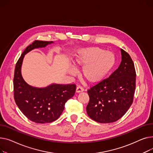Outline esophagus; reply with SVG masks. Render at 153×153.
I'll return each mask as SVG.
<instances>
[{
    "mask_svg": "<svg viewBox=\"0 0 153 153\" xmlns=\"http://www.w3.org/2000/svg\"><path fill=\"white\" fill-rule=\"evenodd\" d=\"M83 91H84V89H83L82 87L78 86V87L76 88V93H79L83 92Z\"/></svg>",
    "mask_w": 153,
    "mask_h": 153,
    "instance_id": "obj_1",
    "label": "esophagus"
}]
</instances>
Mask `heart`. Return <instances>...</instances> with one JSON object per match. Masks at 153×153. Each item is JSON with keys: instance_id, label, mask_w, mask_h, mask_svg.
<instances>
[{"instance_id": "1", "label": "heart", "mask_w": 153, "mask_h": 153, "mask_svg": "<svg viewBox=\"0 0 153 153\" xmlns=\"http://www.w3.org/2000/svg\"><path fill=\"white\" fill-rule=\"evenodd\" d=\"M116 62L114 53L100 47H88L79 49L73 64L75 67L82 68V75L90 83H100L107 76L114 68ZM68 73L75 75L77 71L70 66Z\"/></svg>"}]
</instances>
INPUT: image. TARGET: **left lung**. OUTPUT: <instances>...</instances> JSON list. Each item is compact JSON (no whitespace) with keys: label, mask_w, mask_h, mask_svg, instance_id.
I'll return each instance as SVG.
<instances>
[{"label":"left lung","mask_w":153,"mask_h":153,"mask_svg":"<svg viewBox=\"0 0 153 153\" xmlns=\"http://www.w3.org/2000/svg\"><path fill=\"white\" fill-rule=\"evenodd\" d=\"M122 60L110 76L88 91L89 101L86 107L88 116L102 123L120 119L130 108L136 86L133 62L127 52L120 49Z\"/></svg>","instance_id":"8db88e82"}]
</instances>
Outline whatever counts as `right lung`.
Segmentation results:
<instances>
[{"instance_id":"obj_1","label":"right lung","mask_w":153,"mask_h":153,"mask_svg":"<svg viewBox=\"0 0 153 153\" xmlns=\"http://www.w3.org/2000/svg\"><path fill=\"white\" fill-rule=\"evenodd\" d=\"M53 41H35L27 47L18 60L13 78L14 99L27 118L38 123H48L57 120L65 108V102L76 90L74 84L52 83L46 87H34L27 83L22 75L25 56L33 49L46 47Z\"/></svg>"}]
</instances>
